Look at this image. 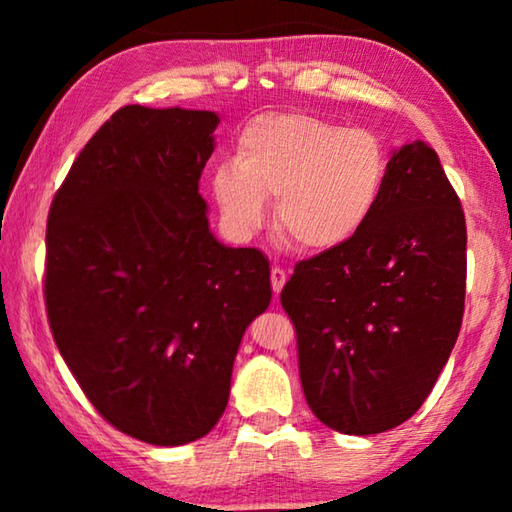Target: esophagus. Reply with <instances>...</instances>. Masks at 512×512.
Segmentation results:
<instances>
[{
    "label": "esophagus",
    "instance_id": "1",
    "mask_svg": "<svg viewBox=\"0 0 512 512\" xmlns=\"http://www.w3.org/2000/svg\"><path fill=\"white\" fill-rule=\"evenodd\" d=\"M284 284H287V273H284L280 266H273V271H271V287L275 291V296H280L282 289H284Z\"/></svg>",
    "mask_w": 512,
    "mask_h": 512
}]
</instances>
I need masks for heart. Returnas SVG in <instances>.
Masks as SVG:
<instances>
[{
	"mask_svg": "<svg viewBox=\"0 0 512 512\" xmlns=\"http://www.w3.org/2000/svg\"><path fill=\"white\" fill-rule=\"evenodd\" d=\"M388 178L377 135L300 112H268L239 135L237 160L216 164L210 189L232 235L262 228L275 198V228L309 253L348 246L375 216Z\"/></svg>",
	"mask_w": 512,
	"mask_h": 512,
	"instance_id": "b5f03b06",
	"label": "heart"
}]
</instances>
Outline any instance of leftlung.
Listing matches in <instances>:
<instances>
[{
    "label": "left lung",
    "mask_w": 512,
    "mask_h": 512,
    "mask_svg": "<svg viewBox=\"0 0 512 512\" xmlns=\"http://www.w3.org/2000/svg\"><path fill=\"white\" fill-rule=\"evenodd\" d=\"M465 246L461 201L438 153L422 140L395 149L361 235L300 262L280 296L320 422L372 436L420 409L461 332Z\"/></svg>",
    "instance_id": "1"
}]
</instances>
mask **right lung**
Wrapping results in <instances>:
<instances>
[{"label": "right lung", "mask_w": 512, "mask_h": 512, "mask_svg": "<svg viewBox=\"0 0 512 512\" xmlns=\"http://www.w3.org/2000/svg\"><path fill=\"white\" fill-rule=\"evenodd\" d=\"M219 121L212 110L119 108L49 210L58 350L112 427L158 447L214 429L241 339L273 296L268 259L221 244L198 194Z\"/></svg>", "instance_id": "right-lung-1"}]
</instances>
